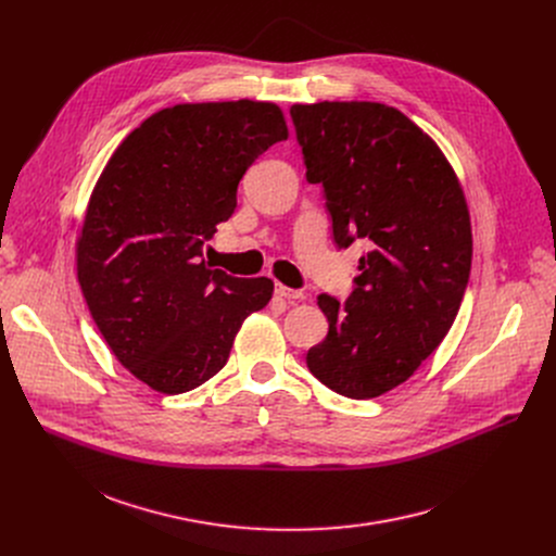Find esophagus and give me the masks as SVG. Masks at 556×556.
<instances>
[{
	"instance_id": "esophagus-1",
	"label": "esophagus",
	"mask_w": 556,
	"mask_h": 556,
	"mask_svg": "<svg viewBox=\"0 0 556 556\" xmlns=\"http://www.w3.org/2000/svg\"><path fill=\"white\" fill-rule=\"evenodd\" d=\"M275 294L281 296V299H288V301H301L305 299V294L301 290H294V288H288L283 283H275Z\"/></svg>"
}]
</instances>
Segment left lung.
Masks as SVG:
<instances>
[{"instance_id":"obj_1","label":"left lung","mask_w":556,"mask_h":556,"mask_svg":"<svg viewBox=\"0 0 556 556\" xmlns=\"http://www.w3.org/2000/svg\"><path fill=\"white\" fill-rule=\"evenodd\" d=\"M290 116L334 242L369 244L350 299L319 296L330 330L305 363L332 391L376 399L412 378L455 321L472 260L466 198L438 142L401 110L321 101Z\"/></svg>"}]
</instances>
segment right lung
Wrapping results in <instances>:
<instances>
[{"instance_id":"add662e5","label":"right lung","mask_w":556,"mask_h":556,"mask_svg":"<svg viewBox=\"0 0 556 556\" xmlns=\"http://www.w3.org/2000/svg\"><path fill=\"white\" fill-rule=\"evenodd\" d=\"M288 138L266 101L180 103L151 114L112 153L76 237V275L112 354L161 393H185L228 361L268 277L211 270L202 244L237 206L255 157Z\"/></svg>"}]
</instances>
